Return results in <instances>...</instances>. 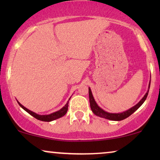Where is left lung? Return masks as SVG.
Instances as JSON below:
<instances>
[{"mask_svg":"<svg viewBox=\"0 0 160 160\" xmlns=\"http://www.w3.org/2000/svg\"><path fill=\"white\" fill-rule=\"evenodd\" d=\"M150 84H151V80L149 82V84H148V91L146 92V93L145 94V95L143 96V98L140 100V101L138 102V103L134 106L132 108H130L128 110H127L125 111H123L122 113H109L107 112V111H104L103 109H102L100 107L98 106V105L97 104V102H95V99H94V97L92 95V93L91 89L89 87V103H90V107L92 109V111L95 113L96 116L98 117H102V118H105L106 119H109V120H112V121H121V120H123L126 118H128V117L135 112L137 109H138L141 106V105L143 103L144 101H145L146 98L148 96V91H149V88H150Z\"/></svg>","mask_w":160,"mask_h":160,"instance_id":"left-lung-1","label":"left lung"}]
</instances>
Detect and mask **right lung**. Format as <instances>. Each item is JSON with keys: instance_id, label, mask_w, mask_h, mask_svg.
I'll return each mask as SVG.
<instances>
[{"instance_id": "obj_1", "label": "right lung", "mask_w": 160, "mask_h": 160, "mask_svg": "<svg viewBox=\"0 0 160 160\" xmlns=\"http://www.w3.org/2000/svg\"><path fill=\"white\" fill-rule=\"evenodd\" d=\"M70 100V99H69ZM69 100L67 102V103L65 105V106H63L62 108L60 109V110L56 111V112H54L52 113H50V114H48V115H39V114H37L35 112H32L29 109H28L27 108H25V106H23L22 105L20 102H19L18 100H17V102H18L19 106L20 107H22L24 110L25 111H27V112L30 114L32 117L36 118V119H38V120H41V121H43V122H52L53 121V120H55L57 119H59V118L62 117L64 116L65 113H67L68 111V102H69Z\"/></svg>"}]
</instances>
